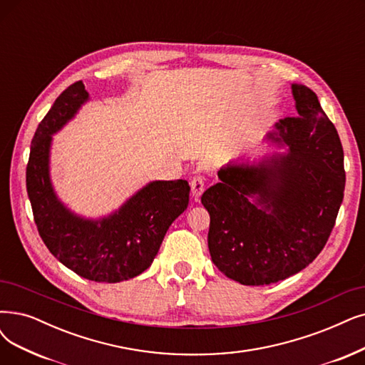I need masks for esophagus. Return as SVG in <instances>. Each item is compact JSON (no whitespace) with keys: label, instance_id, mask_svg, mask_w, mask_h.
Here are the masks:
<instances>
[{"label":"esophagus","instance_id":"1","mask_svg":"<svg viewBox=\"0 0 365 365\" xmlns=\"http://www.w3.org/2000/svg\"><path fill=\"white\" fill-rule=\"evenodd\" d=\"M190 187H192V196L197 200L203 193V190H205V181H203L202 177H193L190 181Z\"/></svg>","mask_w":365,"mask_h":365}]
</instances>
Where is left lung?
Returning <instances> with one entry per match:
<instances>
[{
  "label": "left lung",
  "instance_id": "8db88e82",
  "mask_svg": "<svg viewBox=\"0 0 365 365\" xmlns=\"http://www.w3.org/2000/svg\"><path fill=\"white\" fill-rule=\"evenodd\" d=\"M298 115L275 124L267 139L289 148L218 170L202 195L210 212L214 265L245 286L277 283L322 252L343 202L346 173L337 130L305 85L292 83Z\"/></svg>",
  "mask_w": 365,
  "mask_h": 365
}]
</instances>
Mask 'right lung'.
<instances>
[{"instance_id": "right-lung-1", "label": "right lung", "mask_w": 365, "mask_h": 365, "mask_svg": "<svg viewBox=\"0 0 365 365\" xmlns=\"http://www.w3.org/2000/svg\"><path fill=\"white\" fill-rule=\"evenodd\" d=\"M88 100L85 85L73 83L38 124L26 166V192L40 237L63 265L86 280L118 283L151 267L169 226L187 210L190 185L185 180L151 181L100 218L67 208L51 181L52 136Z\"/></svg>"}]
</instances>
